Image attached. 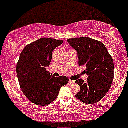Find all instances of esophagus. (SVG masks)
Returning a JSON list of instances; mask_svg holds the SVG:
<instances>
[{"label":"esophagus","instance_id":"esophagus-1","mask_svg":"<svg viewBox=\"0 0 128 128\" xmlns=\"http://www.w3.org/2000/svg\"><path fill=\"white\" fill-rule=\"evenodd\" d=\"M69 82H70V83H71V84H74V81L72 80H70V79Z\"/></svg>","mask_w":128,"mask_h":128}]
</instances>
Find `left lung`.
Returning <instances> with one entry per match:
<instances>
[{"label": "left lung", "mask_w": 128, "mask_h": 128, "mask_svg": "<svg viewBox=\"0 0 128 128\" xmlns=\"http://www.w3.org/2000/svg\"><path fill=\"white\" fill-rule=\"evenodd\" d=\"M68 43L76 49L79 65L86 66L88 78L86 82L76 80L80 87L76 97L87 104H93L101 100L109 90L114 77L112 57L102 42L88 37L71 38Z\"/></svg>", "instance_id": "left-lung-1"}]
</instances>
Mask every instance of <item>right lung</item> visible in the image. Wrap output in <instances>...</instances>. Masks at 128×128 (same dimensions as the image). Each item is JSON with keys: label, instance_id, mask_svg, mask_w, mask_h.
<instances>
[{"label": "right lung", "instance_id": "right-lung-1", "mask_svg": "<svg viewBox=\"0 0 128 128\" xmlns=\"http://www.w3.org/2000/svg\"><path fill=\"white\" fill-rule=\"evenodd\" d=\"M64 41L42 38L27 45L20 54L16 72L20 87L29 101L38 106L52 102L62 86L69 81L67 77H54L46 67L50 64L54 49Z\"/></svg>", "mask_w": 128, "mask_h": 128}]
</instances>
